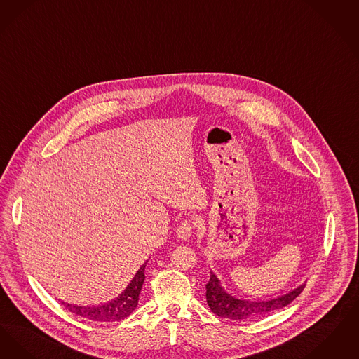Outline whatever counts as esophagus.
<instances>
[{"label":"esophagus","instance_id":"esophagus-1","mask_svg":"<svg viewBox=\"0 0 359 359\" xmlns=\"http://www.w3.org/2000/svg\"><path fill=\"white\" fill-rule=\"evenodd\" d=\"M190 234H191V224L189 222V221H184V222H181L180 225H178V228H177V237L180 238V240H187L189 237H190Z\"/></svg>","mask_w":359,"mask_h":359}]
</instances>
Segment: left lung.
Masks as SVG:
<instances>
[{
    "label": "left lung",
    "instance_id": "left-lung-1",
    "mask_svg": "<svg viewBox=\"0 0 359 359\" xmlns=\"http://www.w3.org/2000/svg\"><path fill=\"white\" fill-rule=\"evenodd\" d=\"M306 284L299 285L295 290L272 299L265 300H250L243 297H233L231 295L221 280L210 271V279L206 284V302L210 310L219 315L221 318H228L233 320H241V319H255L259 316H263L266 313L280 310L290 304L299 294L303 291Z\"/></svg>",
    "mask_w": 359,
    "mask_h": 359
}]
</instances>
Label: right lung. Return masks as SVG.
<instances>
[{"instance_id":"right-lung-1","label":"right lung","mask_w":359,"mask_h":359,"mask_svg":"<svg viewBox=\"0 0 359 359\" xmlns=\"http://www.w3.org/2000/svg\"><path fill=\"white\" fill-rule=\"evenodd\" d=\"M144 268L146 263L142 265L140 271L135 273L134 279L126 287L125 291L114 300L100 306H78L62 302V306L69 311L83 316L86 319L95 322H116L127 318L138 306L142 285L144 281Z\"/></svg>"}]
</instances>
